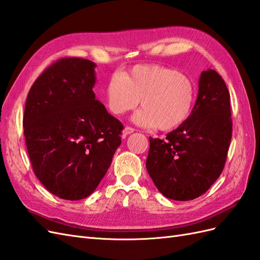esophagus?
Segmentation results:
<instances>
[{
  "instance_id": "1",
  "label": "esophagus",
  "mask_w": 260,
  "mask_h": 260,
  "mask_svg": "<svg viewBox=\"0 0 260 260\" xmlns=\"http://www.w3.org/2000/svg\"><path fill=\"white\" fill-rule=\"evenodd\" d=\"M134 131L135 129L133 127H129V126H125L124 129H123V137H125L126 135H128V134H132V133Z\"/></svg>"
}]
</instances>
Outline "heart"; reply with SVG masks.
I'll return each mask as SVG.
<instances>
[{
    "label": "heart",
    "instance_id": "1",
    "mask_svg": "<svg viewBox=\"0 0 260 260\" xmlns=\"http://www.w3.org/2000/svg\"><path fill=\"white\" fill-rule=\"evenodd\" d=\"M191 79L174 69L159 64H137L122 75L110 78L105 86L108 108L116 115L143 109L134 121L159 131H171L187 121L194 102Z\"/></svg>",
    "mask_w": 260,
    "mask_h": 260
}]
</instances>
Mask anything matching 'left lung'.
<instances>
[{
	"label": "left lung",
	"instance_id": "1",
	"mask_svg": "<svg viewBox=\"0 0 260 260\" xmlns=\"http://www.w3.org/2000/svg\"><path fill=\"white\" fill-rule=\"evenodd\" d=\"M230 100L222 77L215 70L203 71L187 121L165 139L149 137L146 168L166 198H199L222 174L232 138Z\"/></svg>",
	"mask_w": 260,
	"mask_h": 260
}]
</instances>
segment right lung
<instances>
[{"instance_id":"obj_1","label":"right lung","mask_w":260,"mask_h":260,"mask_svg":"<svg viewBox=\"0 0 260 260\" xmlns=\"http://www.w3.org/2000/svg\"><path fill=\"white\" fill-rule=\"evenodd\" d=\"M95 63L66 57L26 99L23 127L32 170L52 194L77 201L96 189L121 145L123 124L95 99Z\"/></svg>"}]
</instances>
